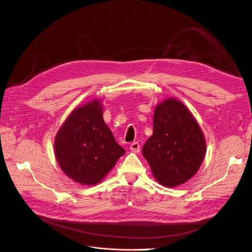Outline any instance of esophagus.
<instances>
[{"label": "esophagus", "mask_w": 252, "mask_h": 252, "mask_svg": "<svg viewBox=\"0 0 252 252\" xmlns=\"http://www.w3.org/2000/svg\"><path fill=\"white\" fill-rule=\"evenodd\" d=\"M129 149H130V151H131V152H133V153H139V151H140L139 143H138V142H136V141L132 142L131 145H130V147H129Z\"/></svg>", "instance_id": "1"}]
</instances>
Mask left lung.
Returning <instances> with one entry per match:
<instances>
[{
  "label": "left lung",
  "mask_w": 252,
  "mask_h": 252,
  "mask_svg": "<svg viewBox=\"0 0 252 252\" xmlns=\"http://www.w3.org/2000/svg\"><path fill=\"white\" fill-rule=\"evenodd\" d=\"M153 126L142 156L155 178L166 188L187 183L199 169L206 153L197 122L181 100L168 97L156 106Z\"/></svg>",
  "instance_id": "1"
}]
</instances>
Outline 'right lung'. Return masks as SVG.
<instances>
[{
    "mask_svg": "<svg viewBox=\"0 0 252 252\" xmlns=\"http://www.w3.org/2000/svg\"><path fill=\"white\" fill-rule=\"evenodd\" d=\"M55 155L62 170L77 184L94 186L126 151L102 119V104L94 99L78 106L55 137Z\"/></svg>",
    "mask_w": 252,
    "mask_h": 252,
    "instance_id": "obj_1",
    "label": "right lung"
}]
</instances>
